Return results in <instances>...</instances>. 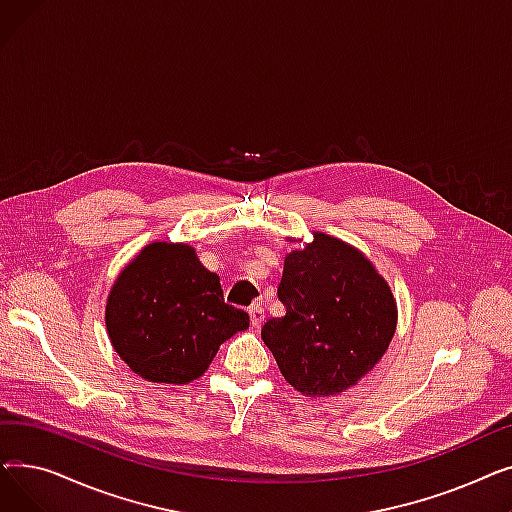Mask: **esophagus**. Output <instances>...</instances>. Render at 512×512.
<instances>
[{"mask_svg": "<svg viewBox=\"0 0 512 512\" xmlns=\"http://www.w3.org/2000/svg\"><path fill=\"white\" fill-rule=\"evenodd\" d=\"M249 317H251V326H253V328H259V326L263 324V319H265L263 307H261V305H251V307H249Z\"/></svg>", "mask_w": 512, "mask_h": 512, "instance_id": "esophagus-1", "label": "esophagus"}]
</instances>
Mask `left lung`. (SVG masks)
Returning <instances> with one entry per match:
<instances>
[{
	"label": "left lung",
	"mask_w": 512,
	"mask_h": 512,
	"mask_svg": "<svg viewBox=\"0 0 512 512\" xmlns=\"http://www.w3.org/2000/svg\"><path fill=\"white\" fill-rule=\"evenodd\" d=\"M278 299L286 313L261 338L284 380L303 396H336L378 365L396 332V299L375 265L353 245L313 232L284 257Z\"/></svg>",
	"instance_id": "1"
}]
</instances>
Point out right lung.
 I'll use <instances>...</instances> for the list:
<instances>
[{
  "label": "right lung",
  "mask_w": 512,
  "mask_h": 512,
  "mask_svg": "<svg viewBox=\"0 0 512 512\" xmlns=\"http://www.w3.org/2000/svg\"><path fill=\"white\" fill-rule=\"evenodd\" d=\"M105 328L143 380L180 386L201 378L220 344L249 328V315L224 303L220 276L191 245L155 240L116 278Z\"/></svg>",
  "instance_id": "obj_1"
}]
</instances>
